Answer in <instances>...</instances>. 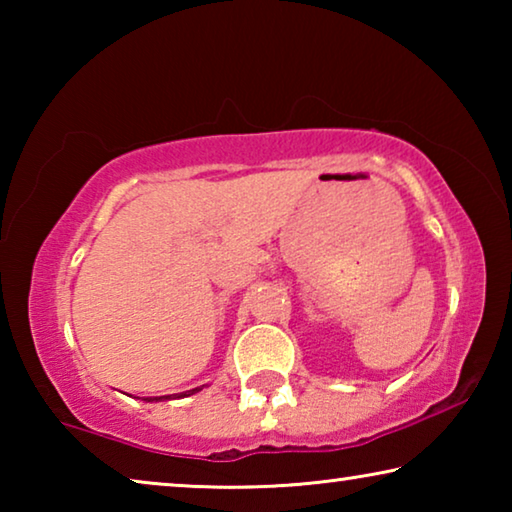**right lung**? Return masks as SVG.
<instances>
[{"label":"right lung","mask_w":512,"mask_h":512,"mask_svg":"<svg viewBox=\"0 0 512 512\" xmlns=\"http://www.w3.org/2000/svg\"><path fill=\"white\" fill-rule=\"evenodd\" d=\"M196 391H201V388H194V391H187V393H180V395H173V397H187V395H194ZM155 402L158 400H171V395H167V397H153ZM153 400H149V402H153Z\"/></svg>","instance_id":"right-lung-1"}]
</instances>
